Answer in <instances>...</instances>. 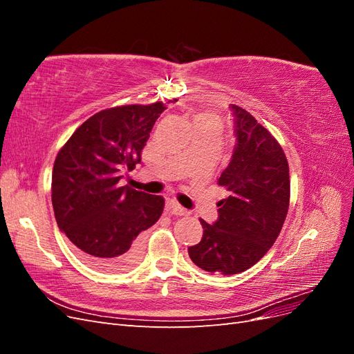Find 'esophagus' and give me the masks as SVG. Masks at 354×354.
Segmentation results:
<instances>
[{
    "mask_svg": "<svg viewBox=\"0 0 354 354\" xmlns=\"http://www.w3.org/2000/svg\"><path fill=\"white\" fill-rule=\"evenodd\" d=\"M168 208H169V212L174 214V216H189V214H190L186 208L178 205V203L174 202V201L169 202V207Z\"/></svg>",
    "mask_w": 354,
    "mask_h": 354,
    "instance_id": "obj_1",
    "label": "esophagus"
}]
</instances>
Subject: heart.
<instances>
[{
  "label": "heart",
  "instance_id": "obj_1",
  "mask_svg": "<svg viewBox=\"0 0 354 354\" xmlns=\"http://www.w3.org/2000/svg\"><path fill=\"white\" fill-rule=\"evenodd\" d=\"M196 120H202V121H207V122H211V124H218L220 125V122H218V120L214 115H211V113H202V115H199Z\"/></svg>",
  "mask_w": 354,
  "mask_h": 354
}]
</instances>
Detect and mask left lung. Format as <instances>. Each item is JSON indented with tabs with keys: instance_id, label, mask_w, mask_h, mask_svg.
I'll return each instance as SVG.
<instances>
[{
	"instance_id": "1",
	"label": "left lung",
	"mask_w": 354,
	"mask_h": 354,
	"mask_svg": "<svg viewBox=\"0 0 354 354\" xmlns=\"http://www.w3.org/2000/svg\"><path fill=\"white\" fill-rule=\"evenodd\" d=\"M236 145L218 185L229 190L220 201L218 218H201L203 234L189 246L202 270L236 274L259 263L272 248L289 207V167L281 145L255 118L230 104Z\"/></svg>"
}]
</instances>
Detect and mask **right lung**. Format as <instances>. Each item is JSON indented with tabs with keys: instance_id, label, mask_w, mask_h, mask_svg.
<instances>
[{
	"instance_id": "right-lung-1",
	"label": "right lung",
	"mask_w": 354,
	"mask_h": 354,
	"mask_svg": "<svg viewBox=\"0 0 354 354\" xmlns=\"http://www.w3.org/2000/svg\"><path fill=\"white\" fill-rule=\"evenodd\" d=\"M162 102L104 109L77 128L55 160L51 202L59 229L84 263L103 272H127L142 257V232L159 220L164 198L120 186L131 171Z\"/></svg>"
}]
</instances>
